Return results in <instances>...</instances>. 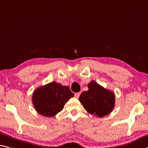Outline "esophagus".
Returning <instances> with one entry per match:
<instances>
[{
	"label": "esophagus",
	"instance_id": "34e87169",
	"mask_svg": "<svg viewBox=\"0 0 148 148\" xmlns=\"http://www.w3.org/2000/svg\"><path fill=\"white\" fill-rule=\"evenodd\" d=\"M80 94H81L80 92L76 93H75V95H74V97L76 98H78L79 97V95H80Z\"/></svg>",
	"mask_w": 148,
	"mask_h": 148
}]
</instances>
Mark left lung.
I'll list each match as a JSON object with an SVG mask.
<instances>
[{"label":"left lung","mask_w":148,"mask_h":148,"mask_svg":"<svg viewBox=\"0 0 148 148\" xmlns=\"http://www.w3.org/2000/svg\"><path fill=\"white\" fill-rule=\"evenodd\" d=\"M79 101L87 111L96 116L109 114L114 107L115 95L94 81L88 84V90L84 91Z\"/></svg>","instance_id":"1"}]
</instances>
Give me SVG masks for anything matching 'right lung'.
Masks as SVG:
<instances>
[{"label":"right lung","instance_id":"right-lung-1","mask_svg":"<svg viewBox=\"0 0 148 148\" xmlns=\"http://www.w3.org/2000/svg\"><path fill=\"white\" fill-rule=\"evenodd\" d=\"M74 95L69 87L53 82L37 88L33 93L32 102L37 112L52 117L61 111L64 104Z\"/></svg>","mask_w":148,"mask_h":148}]
</instances>
